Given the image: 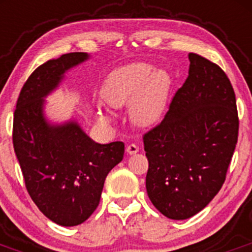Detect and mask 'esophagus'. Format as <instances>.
Instances as JSON below:
<instances>
[{
  "instance_id": "34e87169",
  "label": "esophagus",
  "mask_w": 252,
  "mask_h": 252,
  "mask_svg": "<svg viewBox=\"0 0 252 252\" xmlns=\"http://www.w3.org/2000/svg\"><path fill=\"white\" fill-rule=\"evenodd\" d=\"M126 151H127V154H130V155H133V154L139 153V146L135 145V144H130V145H127V148H126Z\"/></svg>"
}]
</instances>
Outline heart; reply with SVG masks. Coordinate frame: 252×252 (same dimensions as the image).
Wrapping results in <instances>:
<instances>
[{
	"label": "heart",
	"instance_id": "obj_1",
	"mask_svg": "<svg viewBox=\"0 0 252 252\" xmlns=\"http://www.w3.org/2000/svg\"><path fill=\"white\" fill-rule=\"evenodd\" d=\"M171 77L164 69H155L144 62L126 64L113 69L101 87V97L106 104L120 108L128 103V113L133 124L149 126L160 119L168 102ZM104 121L110 116L98 110Z\"/></svg>",
	"mask_w": 252,
	"mask_h": 252
}]
</instances>
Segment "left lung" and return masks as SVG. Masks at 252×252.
Returning <instances> with one entry per match:
<instances>
[{
  "label": "left lung",
  "instance_id": "left-lung-1",
  "mask_svg": "<svg viewBox=\"0 0 252 252\" xmlns=\"http://www.w3.org/2000/svg\"><path fill=\"white\" fill-rule=\"evenodd\" d=\"M189 72L165 117L144 135L146 192L170 220L201 212L220 192L239 136L232 84L217 64L189 53Z\"/></svg>",
  "mask_w": 252,
  "mask_h": 252
}]
</instances>
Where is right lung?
I'll use <instances>...</instances> for the list:
<instances>
[{
	"instance_id": "obj_1",
	"label": "right lung",
	"mask_w": 252,
	"mask_h": 252,
	"mask_svg": "<svg viewBox=\"0 0 252 252\" xmlns=\"http://www.w3.org/2000/svg\"><path fill=\"white\" fill-rule=\"evenodd\" d=\"M90 59L69 53L48 60L29 77L13 115L12 141L25 186L44 216L60 226H77L98 207L107 174L122 160V141L97 144L75 120L51 124L45 98L69 69Z\"/></svg>"
}]
</instances>
